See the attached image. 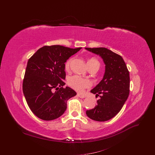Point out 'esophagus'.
Returning a JSON list of instances; mask_svg holds the SVG:
<instances>
[{
	"label": "esophagus",
	"instance_id": "1",
	"mask_svg": "<svg viewBox=\"0 0 155 155\" xmlns=\"http://www.w3.org/2000/svg\"><path fill=\"white\" fill-rule=\"evenodd\" d=\"M77 95H78V97H79L80 98H85V96L84 95V94H79V93H78Z\"/></svg>",
	"mask_w": 155,
	"mask_h": 155
}]
</instances>
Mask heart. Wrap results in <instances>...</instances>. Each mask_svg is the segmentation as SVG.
<instances>
[{
	"label": "heart",
	"mask_w": 155,
	"mask_h": 155,
	"mask_svg": "<svg viewBox=\"0 0 155 155\" xmlns=\"http://www.w3.org/2000/svg\"><path fill=\"white\" fill-rule=\"evenodd\" d=\"M73 61V58H71L67 60V61L65 63V68L67 70H69L71 67V64ZM88 67L90 68L91 67L96 66L98 68L100 66V63L99 61L96 59L92 58L88 61ZM68 85L72 88L74 90L78 92H83L85 89L90 88L92 86V82L88 79H83L81 77H79L77 75L75 76H70L68 79Z\"/></svg>",
	"instance_id": "1"
}]
</instances>
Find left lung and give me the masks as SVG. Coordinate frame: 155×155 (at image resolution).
<instances>
[{"label":"left lung","mask_w":155,"mask_h":155,"mask_svg":"<svg viewBox=\"0 0 155 155\" xmlns=\"http://www.w3.org/2000/svg\"><path fill=\"white\" fill-rule=\"evenodd\" d=\"M99 55L105 64L104 78L91 92L100 96L97 105L86 111L88 118L105 121L114 117L123 107L129 94L130 77L129 70L121 56L106 48H86Z\"/></svg>","instance_id":"left-lung-1"}]
</instances>
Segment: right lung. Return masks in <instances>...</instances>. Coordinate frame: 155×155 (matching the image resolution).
Here are the masks:
<instances>
[{
    "label": "right lung",
    "mask_w": 155,
    "mask_h": 155,
    "mask_svg": "<svg viewBox=\"0 0 155 155\" xmlns=\"http://www.w3.org/2000/svg\"><path fill=\"white\" fill-rule=\"evenodd\" d=\"M81 48L61 45L45 46L28 59L22 91L30 110L39 118L50 121L59 118L67 109V101L76 95L67 87L64 63Z\"/></svg>",
    "instance_id": "1"
}]
</instances>
